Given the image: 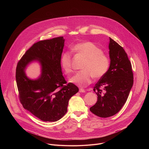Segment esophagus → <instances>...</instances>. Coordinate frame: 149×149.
<instances>
[{
    "mask_svg": "<svg viewBox=\"0 0 149 149\" xmlns=\"http://www.w3.org/2000/svg\"><path fill=\"white\" fill-rule=\"evenodd\" d=\"M79 91L80 93H85V90L83 88H79Z\"/></svg>",
    "mask_w": 149,
    "mask_h": 149,
    "instance_id": "34e87169",
    "label": "esophagus"
}]
</instances>
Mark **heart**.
I'll return each instance as SVG.
<instances>
[{
	"label": "heart",
	"mask_w": 149,
	"mask_h": 149,
	"mask_svg": "<svg viewBox=\"0 0 149 149\" xmlns=\"http://www.w3.org/2000/svg\"><path fill=\"white\" fill-rule=\"evenodd\" d=\"M72 49L78 55L86 59L82 68L83 71L76 73L70 81L79 87L89 85L93 78L103 77L109 70L110 60L102 51L91 42H84L75 45ZM61 66L67 74L72 72V56L70 53H63L60 58Z\"/></svg>",
	"instance_id": "heart-1"
}]
</instances>
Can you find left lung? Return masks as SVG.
Segmentation results:
<instances>
[{
	"label": "left lung",
	"instance_id": "8db88e82",
	"mask_svg": "<svg viewBox=\"0 0 149 149\" xmlns=\"http://www.w3.org/2000/svg\"><path fill=\"white\" fill-rule=\"evenodd\" d=\"M110 65L108 71L95 85L97 101L90 110L102 118L117 114L123 107L133 85L132 64L124 49L110 38ZM103 87L104 93L100 89Z\"/></svg>",
	"mask_w": 149,
	"mask_h": 149
}]
</instances>
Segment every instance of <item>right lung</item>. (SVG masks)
<instances>
[{"instance_id":"obj_1","label":"right lung","mask_w":149,"mask_h":149,"mask_svg":"<svg viewBox=\"0 0 149 149\" xmlns=\"http://www.w3.org/2000/svg\"><path fill=\"white\" fill-rule=\"evenodd\" d=\"M63 36L35 43L18 62L16 81L19 99L25 109L44 121H56L67 111L68 101L79 91L72 83L67 84L62 75L60 58L64 47ZM36 60L41 74L35 80L29 79L25 70Z\"/></svg>"}]
</instances>
